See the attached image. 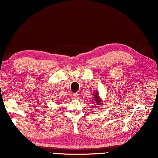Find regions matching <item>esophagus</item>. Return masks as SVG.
<instances>
[{"instance_id": "34e87169", "label": "esophagus", "mask_w": 158, "mask_h": 158, "mask_svg": "<svg viewBox=\"0 0 158 158\" xmlns=\"http://www.w3.org/2000/svg\"><path fill=\"white\" fill-rule=\"evenodd\" d=\"M72 98L73 99H75V100H76V99H78L79 98V95L77 94H72Z\"/></svg>"}]
</instances>
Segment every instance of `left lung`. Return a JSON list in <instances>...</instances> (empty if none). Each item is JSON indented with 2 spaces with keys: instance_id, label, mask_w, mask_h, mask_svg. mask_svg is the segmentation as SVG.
I'll list each match as a JSON object with an SVG mask.
<instances>
[{
  "instance_id": "8db88e82",
  "label": "left lung",
  "mask_w": 158,
  "mask_h": 158,
  "mask_svg": "<svg viewBox=\"0 0 158 158\" xmlns=\"http://www.w3.org/2000/svg\"><path fill=\"white\" fill-rule=\"evenodd\" d=\"M93 100H94V101L95 102V103L97 105H98L99 107H101V106H102V100L101 99V97L99 96V94L98 92H95L94 94V96H93Z\"/></svg>"
}]
</instances>
